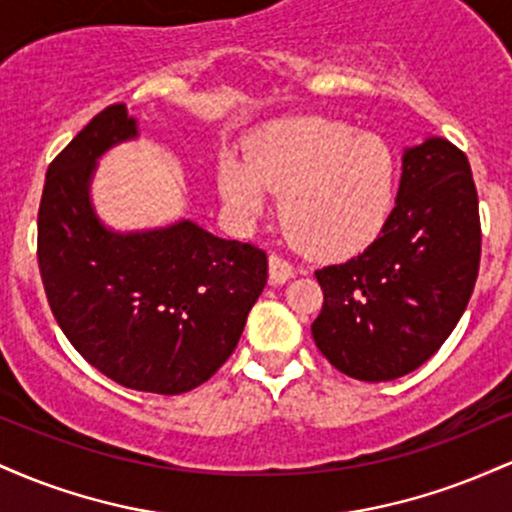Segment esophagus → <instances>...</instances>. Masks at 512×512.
<instances>
[{
    "label": "esophagus",
    "mask_w": 512,
    "mask_h": 512,
    "mask_svg": "<svg viewBox=\"0 0 512 512\" xmlns=\"http://www.w3.org/2000/svg\"><path fill=\"white\" fill-rule=\"evenodd\" d=\"M296 274V267L281 255H269V281L272 284H284L291 276Z\"/></svg>",
    "instance_id": "1"
}]
</instances>
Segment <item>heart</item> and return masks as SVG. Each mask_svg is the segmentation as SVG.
<instances>
[{
	"mask_svg": "<svg viewBox=\"0 0 512 512\" xmlns=\"http://www.w3.org/2000/svg\"><path fill=\"white\" fill-rule=\"evenodd\" d=\"M219 190L238 219L260 214L279 192L286 231L320 257L373 243L395 197V163L380 139L327 117H298L262 129L245 158L223 154Z\"/></svg>",
	"mask_w": 512,
	"mask_h": 512,
	"instance_id": "obj_1",
	"label": "heart"
}]
</instances>
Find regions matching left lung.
I'll list each match as a JSON object with an SVG mask.
<instances>
[{"mask_svg":"<svg viewBox=\"0 0 512 512\" xmlns=\"http://www.w3.org/2000/svg\"><path fill=\"white\" fill-rule=\"evenodd\" d=\"M481 260L479 197L448 139L404 154L395 209L361 255L317 269L313 339L344 375L383 383L426 363L455 330Z\"/></svg>","mask_w":512,"mask_h":512,"instance_id":"left-lung-1","label":"left lung"}]
</instances>
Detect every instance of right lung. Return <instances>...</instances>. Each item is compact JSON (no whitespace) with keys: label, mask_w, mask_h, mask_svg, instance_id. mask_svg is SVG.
<instances>
[{"label":"right lung","mask_w":512,"mask_h":512,"mask_svg":"<svg viewBox=\"0 0 512 512\" xmlns=\"http://www.w3.org/2000/svg\"><path fill=\"white\" fill-rule=\"evenodd\" d=\"M137 134L125 103L108 105L45 175L38 267L57 325L93 368L139 392L182 395L236 349L267 284V252L190 221L163 231H105L88 178L105 149Z\"/></svg>","instance_id":"right-lung-1"}]
</instances>
